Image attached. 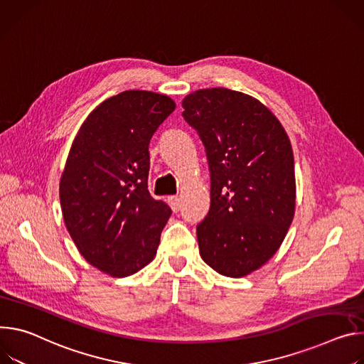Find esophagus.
Masks as SVG:
<instances>
[{"label":"esophagus","mask_w":364,"mask_h":364,"mask_svg":"<svg viewBox=\"0 0 364 364\" xmlns=\"http://www.w3.org/2000/svg\"><path fill=\"white\" fill-rule=\"evenodd\" d=\"M169 204L173 208V211H179V208H181V198L179 196H171L169 198Z\"/></svg>","instance_id":"obj_1"}]
</instances>
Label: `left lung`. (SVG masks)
Returning a JSON list of instances; mask_svg holds the SVG:
<instances>
[{"instance_id": "8db88e82", "label": "left lung", "mask_w": 364, "mask_h": 364, "mask_svg": "<svg viewBox=\"0 0 364 364\" xmlns=\"http://www.w3.org/2000/svg\"><path fill=\"white\" fill-rule=\"evenodd\" d=\"M182 117L207 153L211 207L196 225L199 255L241 277L280 247L295 213L294 153L279 119L256 98L227 88L189 94Z\"/></svg>"}]
</instances>
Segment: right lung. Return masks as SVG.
<instances>
[{"label":"right lung","mask_w":364,"mask_h":364,"mask_svg":"<svg viewBox=\"0 0 364 364\" xmlns=\"http://www.w3.org/2000/svg\"><path fill=\"white\" fill-rule=\"evenodd\" d=\"M175 102L124 91L100 104L79 129L60 178L65 225L84 259L114 277L149 264L172 210L147 189L149 143Z\"/></svg>","instance_id":"right-lung-1"}]
</instances>
